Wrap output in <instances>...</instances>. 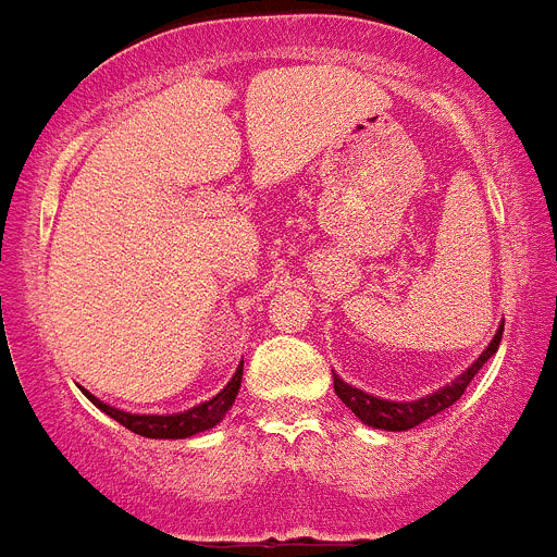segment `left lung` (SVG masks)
I'll use <instances>...</instances> for the list:
<instances>
[{"label":"left lung","mask_w":557,"mask_h":557,"mask_svg":"<svg viewBox=\"0 0 557 557\" xmlns=\"http://www.w3.org/2000/svg\"><path fill=\"white\" fill-rule=\"evenodd\" d=\"M502 332H505V323H502L499 332L494 334V339L488 343V348H485V351L474 359V366L466 368V371H462L460 376L451 382V385L441 387V391L430 393V396H424V398H418V401H387V398L368 396V393L357 391V387H351L348 382H343L337 373H334V393H337L339 401H343V405H346L348 410H351L354 416L362 421V424L373 426V430L407 432V430H412V426L424 424L426 418L449 410V407L455 405L457 398L466 393V387H469L471 379L476 376V371H480V368L485 366V362H488V359L496 354V348H499V343H502Z\"/></svg>","instance_id":"left-lung-1"}]
</instances>
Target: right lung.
<instances>
[{
    "label": "right lung",
    "instance_id": "right-lung-1",
    "mask_svg": "<svg viewBox=\"0 0 557 557\" xmlns=\"http://www.w3.org/2000/svg\"><path fill=\"white\" fill-rule=\"evenodd\" d=\"M239 385H243V362H239V368H236V373L231 376V382L218 393V396L203 401V405L191 407V410L186 412H175V416H133V412L116 410V407L106 405V401H100V398L91 396V393L86 391L83 393H86L88 401H95L106 416H111L113 421H120L125 430L136 432V435L166 437V441L172 437V441H181V437H191V435H198V432L218 426L225 418V412L231 410V405H234Z\"/></svg>",
    "mask_w": 557,
    "mask_h": 557
}]
</instances>
